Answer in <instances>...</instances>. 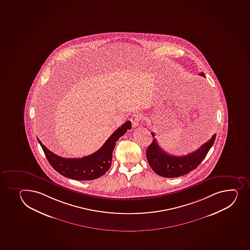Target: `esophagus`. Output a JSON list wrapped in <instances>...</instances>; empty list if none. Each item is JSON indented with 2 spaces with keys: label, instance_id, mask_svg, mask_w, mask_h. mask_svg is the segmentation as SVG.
<instances>
[{
  "label": "esophagus",
  "instance_id": "esophagus-1",
  "mask_svg": "<svg viewBox=\"0 0 250 250\" xmlns=\"http://www.w3.org/2000/svg\"><path fill=\"white\" fill-rule=\"evenodd\" d=\"M130 121H131L132 125L134 128L138 126L139 125V121H140V116H139L138 113H134L133 116H131V118H130Z\"/></svg>",
  "mask_w": 250,
  "mask_h": 250
}]
</instances>
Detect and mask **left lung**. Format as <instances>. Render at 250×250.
I'll use <instances>...</instances> for the list:
<instances>
[{"instance_id":"left-lung-1","label":"left lung","mask_w":250,"mask_h":250,"mask_svg":"<svg viewBox=\"0 0 250 250\" xmlns=\"http://www.w3.org/2000/svg\"><path fill=\"white\" fill-rule=\"evenodd\" d=\"M205 77L204 73L199 74ZM154 138V133H151ZM214 134L211 139L202 145L198 149L190 152L186 156H173L170 155L160 147L156 139H153L152 144L147 147L146 156L150 167L155 173L162 177H179L186 175L188 172L198 167L208 154L209 150L214 144L216 139Z\"/></svg>"}]
</instances>
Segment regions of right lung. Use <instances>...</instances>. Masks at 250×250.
I'll use <instances>...</instances> for the list:
<instances>
[{"mask_svg": "<svg viewBox=\"0 0 250 250\" xmlns=\"http://www.w3.org/2000/svg\"><path fill=\"white\" fill-rule=\"evenodd\" d=\"M130 129L131 122L126 121L109 137L100 149L81 158H64L57 156L47 149L39 139L38 140L46 159L59 174L73 180H92L103 176L108 171L116 142Z\"/></svg>", "mask_w": 250, "mask_h": 250, "instance_id": "obj_1", "label": "right lung"}]
</instances>
